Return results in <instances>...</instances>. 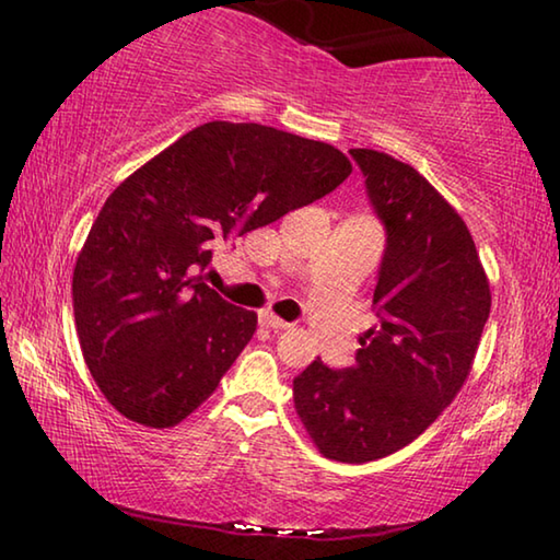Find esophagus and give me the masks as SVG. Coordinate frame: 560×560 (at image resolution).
I'll return each mask as SVG.
<instances>
[{"label": "esophagus", "instance_id": "esophagus-1", "mask_svg": "<svg viewBox=\"0 0 560 560\" xmlns=\"http://www.w3.org/2000/svg\"><path fill=\"white\" fill-rule=\"evenodd\" d=\"M259 320H261V326L273 328V330H283V328L291 326V324H287V320L279 318V316H273V314H261Z\"/></svg>", "mask_w": 560, "mask_h": 560}]
</instances>
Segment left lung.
<instances>
[{
    "instance_id": "obj_1",
    "label": "left lung",
    "mask_w": 560,
    "mask_h": 560,
    "mask_svg": "<svg viewBox=\"0 0 560 560\" xmlns=\"http://www.w3.org/2000/svg\"><path fill=\"white\" fill-rule=\"evenodd\" d=\"M385 254L373 291L377 324L355 365L314 360L293 377V405L318 452L363 464L402 450L438 420L467 381L491 293L457 210L415 167L353 148Z\"/></svg>"
}]
</instances>
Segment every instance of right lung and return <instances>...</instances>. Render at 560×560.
I'll return each mask as SVG.
<instances>
[{
	"instance_id": "right-lung-1",
	"label": "right lung",
	"mask_w": 560,
	"mask_h": 560,
	"mask_svg": "<svg viewBox=\"0 0 560 560\" xmlns=\"http://www.w3.org/2000/svg\"><path fill=\"white\" fill-rule=\"evenodd\" d=\"M350 173L328 143L212 120L122 179L71 287L83 360L106 400L145 428L195 412L257 330L254 311L202 281L212 249L320 200Z\"/></svg>"
}]
</instances>
